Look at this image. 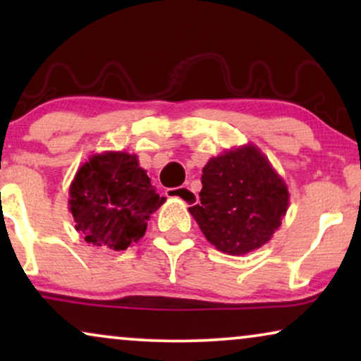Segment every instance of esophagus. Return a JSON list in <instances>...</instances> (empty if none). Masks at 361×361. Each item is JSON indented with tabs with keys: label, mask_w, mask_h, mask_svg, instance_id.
Masks as SVG:
<instances>
[{
	"label": "esophagus",
	"mask_w": 361,
	"mask_h": 361,
	"mask_svg": "<svg viewBox=\"0 0 361 361\" xmlns=\"http://www.w3.org/2000/svg\"><path fill=\"white\" fill-rule=\"evenodd\" d=\"M166 195L171 197V199H180L182 202H185V204L189 205H194L197 199H199L190 187H176V189H167Z\"/></svg>",
	"instance_id": "1"
}]
</instances>
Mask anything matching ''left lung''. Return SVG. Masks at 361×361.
Here are the masks:
<instances>
[{
  "label": "left lung",
  "mask_w": 361,
  "mask_h": 361,
  "mask_svg": "<svg viewBox=\"0 0 361 361\" xmlns=\"http://www.w3.org/2000/svg\"><path fill=\"white\" fill-rule=\"evenodd\" d=\"M202 172L200 202L189 212L205 238L231 256L268 243L288 212L289 190L259 147H231Z\"/></svg>",
  "instance_id": "8db88e82"
}]
</instances>
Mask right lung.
Masks as SVG:
<instances>
[{
  "label": "right lung",
  "instance_id": "1",
  "mask_svg": "<svg viewBox=\"0 0 361 361\" xmlns=\"http://www.w3.org/2000/svg\"><path fill=\"white\" fill-rule=\"evenodd\" d=\"M68 210L87 243L123 251L145 236L147 220L164 204L136 154L105 151L78 167Z\"/></svg>",
  "mask_w": 361,
  "mask_h": 361
}]
</instances>
